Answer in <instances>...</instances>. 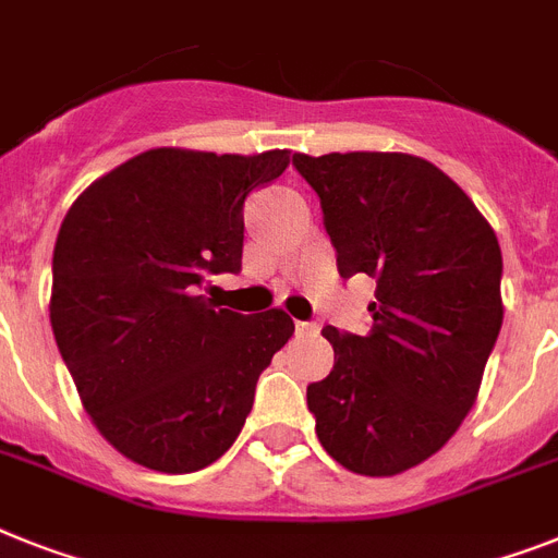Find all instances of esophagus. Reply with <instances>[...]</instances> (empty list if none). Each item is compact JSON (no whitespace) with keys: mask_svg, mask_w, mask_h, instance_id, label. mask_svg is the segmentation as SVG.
<instances>
[{"mask_svg":"<svg viewBox=\"0 0 558 558\" xmlns=\"http://www.w3.org/2000/svg\"><path fill=\"white\" fill-rule=\"evenodd\" d=\"M296 330L299 333H319V325H316V322H296Z\"/></svg>","mask_w":558,"mask_h":558,"instance_id":"esophagus-1","label":"esophagus"}]
</instances>
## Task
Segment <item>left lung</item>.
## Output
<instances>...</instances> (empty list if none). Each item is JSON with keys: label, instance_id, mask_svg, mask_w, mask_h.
Instances as JSON below:
<instances>
[{"label": "left lung", "instance_id": "obj_1", "mask_svg": "<svg viewBox=\"0 0 558 558\" xmlns=\"http://www.w3.org/2000/svg\"><path fill=\"white\" fill-rule=\"evenodd\" d=\"M342 279H376L365 336L325 328L333 371L307 385L316 436L362 476L416 468L476 402L501 328V251L468 193L411 154H293Z\"/></svg>", "mask_w": 558, "mask_h": 558}]
</instances>
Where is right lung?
<instances>
[{
  "label": "right lung",
  "mask_w": 558,
  "mask_h": 558,
  "mask_svg": "<svg viewBox=\"0 0 558 558\" xmlns=\"http://www.w3.org/2000/svg\"><path fill=\"white\" fill-rule=\"evenodd\" d=\"M290 150L156 147L96 179L53 247L50 328L87 416L131 462L193 473L236 441L259 373L293 336L284 311L245 313L199 293L242 270L245 199Z\"/></svg>",
  "instance_id": "add662e5"
}]
</instances>
